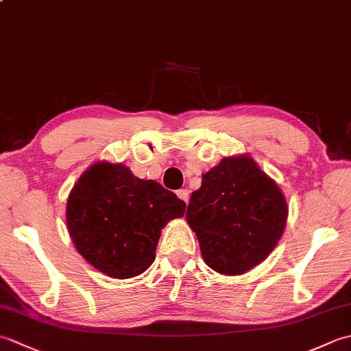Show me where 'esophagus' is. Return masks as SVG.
Returning <instances> with one entry per match:
<instances>
[{"label": "esophagus", "mask_w": 351, "mask_h": 351, "mask_svg": "<svg viewBox=\"0 0 351 351\" xmlns=\"http://www.w3.org/2000/svg\"><path fill=\"white\" fill-rule=\"evenodd\" d=\"M176 196L180 197L181 200H184L185 204H189V200H190V191H189L187 189H181V190L176 191Z\"/></svg>", "instance_id": "34e87169"}]
</instances>
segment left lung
Here are the masks:
<instances>
[{"mask_svg": "<svg viewBox=\"0 0 351 351\" xmlns=\"http://www.w3.org/2000/svg\"><path fill=\"white\" fill-rule=\"evenodd\" d=\"M287 219L279 185L247 154L225 156L204 173L187 210L205 264L226 276L263 263L278 245Z\"/></svg>", "mask_w": 351, "mask_h": 351, "instance_id": "1", "label": "left lung"}]
</instances>
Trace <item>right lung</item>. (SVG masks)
Listing matches in <instances>:
<instances>
[{"instance_id": "obj_1", "label": "right lung", "mask_w": 351, "mask_h": 351, "mask_svg": "<svg viewBox=\"0 0 351 351\" xmlns=\"http://www.w3.org/2000/svg\"><path fill=\"white\" fill-rule=\"evenodd\" d=\"M185 214V202L122 162L96 161L66 202V226L78 253L108 278L130 279L155 259L161 229Z\"/></svg>"}]
</instances>
